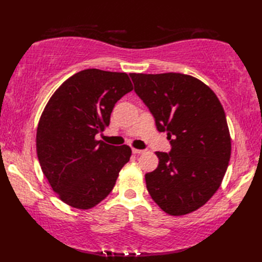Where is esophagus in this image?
I'll return each instance as SVG.
<instances>
[{"instance_id":"obj_1","label":"esophagus","mask_w":262,"mask_h":262,"mask_svg":"<svg viewBox=\"0 0 262 262\" xmlns=\"http://www.w3.org/2000/svg\"><path fill=\"white\" fill-rule=\"evenodd\" d=\"M132 151H133V153H134V154H142V153L145 152V151H144V149H137V148H133Z\"/></svg>"}]
</instances>
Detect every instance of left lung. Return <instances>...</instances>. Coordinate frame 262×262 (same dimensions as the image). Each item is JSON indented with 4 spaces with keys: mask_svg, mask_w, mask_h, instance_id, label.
<instances>
[{
    "mask_svg": "<svg viewBox=\"0 0 262 262\" xmlns=\"http://www.w3.org/2000/svg\"><path fill=\"white\" fill-rule=\"evenodd\" d=\"M134 91L166 132L169 153L157 152L158 168L145 174L161 209L173 216L205 205L220 188L231 158L224 109L210 88L181 73H130Z\"/></svg>",
    "mask_w": 262,
    "mask_h": 262,
    "instance_id": "left-lung-1",
    "label": "left lung"
}]
</instances>
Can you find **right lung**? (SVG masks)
Instances as JSON below:
<instances>
[{"mask_svg": "<svg viewBox=\"0 0 262 262\" xmlns=\"http://www.w3.org/2000/svg\"><path fill=\"white\" fill-rule=\"evenodd\" d=\"M132 90L126 73L88 69L72 75L49 99L37 128V155L65 204L92 208L114 189L132 149L96 136L109 126L117 101Z\"/></svg>", "mask_w": 262, "mask_h": 262, "instance_id": "add662e5", "label": "right lung"}]
</instances>
